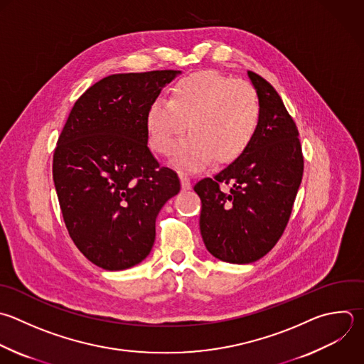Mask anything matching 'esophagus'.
Wrapping results in <instances>:
<instances>
[{
  "instance_id": "34e87169",
  "label": "esophagus",
  "mask_w": 364,
  "mask_h": 364,
  "mask_svg": "<svg viewBox=\"0 0 364 364\" xmlns=\"http://www.w3.org/2000/svg\"><path fill=\"white\" fill-rule=\"evenodd\" d=\"M181 186L183 191H189L191 189V179L186 175H181Z\"/></svg>"
}]
</instances>
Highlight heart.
Instances as JSON below:
<instances>
[{"label":"heart","instance_id":"heart-1","mask_svg":"<svg viewBox=\"0 0 364 364\" xmlns=\"http://www.w3.org/2000/svg\"><path fill=\"white\" fill-rule=\"evenodd\" d=\"M260 115L256 90L243 80L216 71H199L179 80L171 100L156 98L146 111L152 146L171 155L179 139L189 132L175 152L172 164L186 172H198L213 158L230 162L249 145Z\"/></svg>","mask_w":364,"mask_h":364}]
</instances>
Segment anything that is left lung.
<instances>
[{
    "instance_id": "1",
    "label": "left lung",
    "mask_w": 364,
    "mask_h": 364,
    "mask_svg": "<svg viewBox=\"0 0 364 364\" xmlns=\"http://www.w3.org/2000/svg\"><path fill=\"white\" fill-rule=\"evenodd\" d=\"M260 115L246 149L215 178L195 185L199 228L209 253L228 263L263 257L282 236L303 176L297 128L276 90L247 71ZM231 189L222 191L220 185Z\"/></svg>"
}]
</instances>
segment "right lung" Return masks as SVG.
<instances>
[{"instance_id":"obj_1","label":"right lung","mask_w":364,"mask_h":364,"mask_svg":"<svg viewBox=\"0 0 364 364\" xmlns=\"http://www.w3.org/2000/svg\"><path fill=\"white\" fill-rule=\"evenodd\" d=\"M181 71L109 75L75 102L58 138L53 178L68 233L105 270L141 263L178 175L148 148L146 111Z\"/></svg>"}]
</instances>
